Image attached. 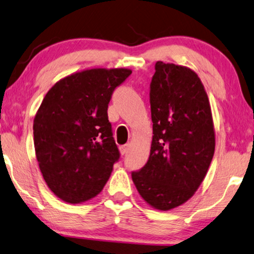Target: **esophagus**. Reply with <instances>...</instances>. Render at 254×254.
Listing matches in <instances>:
<instances>
[{"mask_svg": "<svg viewBox=\"0 0 254 254\" xmlns=\"http://www.w3.org/2000/svg\"><path fill=\"white\" fill-rule=\"evenodd\" d=\"M128 149H129V144H126V145L120 146V153H121V154H126L127 151H128Z\"/></svg>", "mask_w": 254, "mask_h": 254, "instance_id": "34e87169", "label": "esophagus"}]
</instances>
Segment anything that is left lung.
<instances>
[{
    "instance_id": "8db88e82",
    "label": "left lung",
    "mask_w": 254,
    "mask_h": 254,
    "mask_svg": "<svg viewBox=\"0 0 254 254\" xmlns=\"http://www.w3.org/2000/svg\"><path fill=\"white\" fill-rule=\"evenodd\" d=\"M150 84L152 142L148 163L131 179L150 206L170 211L193 196L215 149L211 105L187 66L157 62Z\"/></svg>"
}]
</instances>
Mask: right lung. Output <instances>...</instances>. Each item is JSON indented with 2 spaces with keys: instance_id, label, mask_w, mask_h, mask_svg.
<instances>
[{
  "instance_id": "1",
  "label": "right lung",
  "mask_w": 254,
  "mask_h": 254,
  "mask_svg": "<svg viewBox=\"0 0 254 254\" xmlns=\"http://www.w3.org/2000/svg\"><path fill=\"white\" fill-rule=\"evenodd\" d=\"M129 68H89L50 88L33 123L40 171L62 200L80 204L97 196L119 159L108 105Z\"/></svg>"
}]
</instances>
